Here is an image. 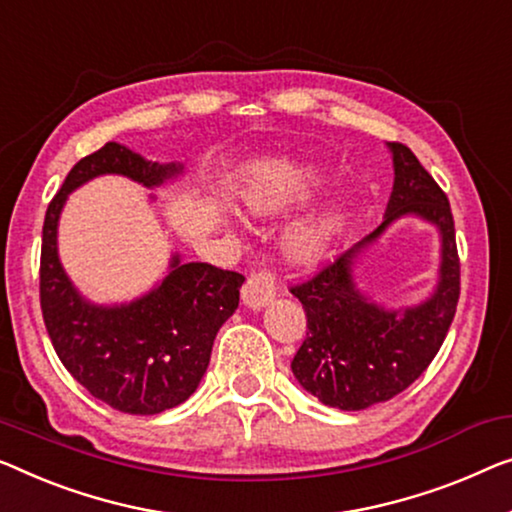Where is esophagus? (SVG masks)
Wrapping results in <instances>:
<instances>
[{
    "instance_id": "esophagus-1",
    "label": "esophagus",
    "mask_w": 512,
    "mask_h": 512,
    "mask_svg": "<svg viewBox=\"0 0 512 512\" xmlns=\"http://www.w3.org/2000/svg\"><path fill=\"white\" fill-rule=\"evenodd\" d=\"M276 299V280L271 273H255L241 289V301L250 310H262Z\"/></svg>"
}]
</instances>
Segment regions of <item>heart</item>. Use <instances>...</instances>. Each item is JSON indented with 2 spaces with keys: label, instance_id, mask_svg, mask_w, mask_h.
<instances>
[{
  "label": "heart",
  "instance_id": "1",
  "mask_svg": "<svg viewBox=\"0 0 512 512\" xmlns=\"http://www.w3.org/2000/svg\"><path fill=\"white\" fill-rule=\"evenodd\" d=\"M322 183V170L310 160L292 156L262 158L248 165L234 183V197L248 218L264 220L285 216L303 204ZM345 207L340 197H324L289 227L282 253L296 266H315L329 255L338 239Z\"/></svg>",
  "mask_w": 512,
  "mask_h": 512
}]
</instances>
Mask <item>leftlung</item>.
<instances>
[{
	"label": "left lung",
	"mask_w": 512,
	"mask_h": 512,
	"mask_svg": "<svg viewBox=\"0 0 512 512\" xmlns=\"http://www.w3.org/2000/svg\"><path fill=\"white\" fill-rule=\"evenodd\" d=\"M393 156V193L384 223L315 278L292 287L308 317V333L292 361L305 391L326 407L361 411L402 393L437 356L460 299V259L451 204L409 147L386 142ZM416 215L438 227L440 278L416 306L393 311L355 285L357 259L395 219Z\"/></svg>",
	"instance_id": "1"
}]
</instances>
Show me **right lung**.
<instances>
[{
  "mask_svg": "<svg viewBox=\"0 0 512 512\" xmlns=\"http://www.w3.org/2000/svg\"><path fill=\"white\" fill-rule=\"evenodd\" d=\"M183 170V163H156L108 142L73 165L45 211L41 310L52 347L78 384L124 414H160L197 391L216 333L239 308L246 278L204 262H183L174 253L167 276L147 294L128 303H91L61 266L59 216L75 188L103 174L158 188L177 181Z\"/></svg>",
  "mask_w": 512,
  "mask_h": 512,
  "instance_id": "add662e5",
  "label": "right lung"
}]
</instances>
